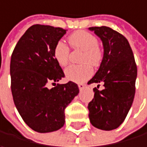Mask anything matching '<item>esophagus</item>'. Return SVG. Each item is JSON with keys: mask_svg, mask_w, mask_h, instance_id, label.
Returning a JSON list of instances; mask_svg holds the SVG:
<instances>
[{"mask_svg": "<svg viewBox=\"0 0 147 147\" xmlns=\"http://www.w3.org/2000/svg\"><path fill=\"white\" fill-rule=\"evenodd\" d=\"M78 86H79V88H80V90H82V89H84L86 86V84H82V83H80L79 85H78Z\"/></svg>", "mask_w": 147, "mask_h": 147, "instance_id": "obj_1", "label": "esophagus"}]
</instances>
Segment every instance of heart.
<instances>
[{
  "instance_id": "obj_1",
  "label": "heart",
  "mask_w": 147,
  "mask_h": 147,
  "mask_svg": "<svg viewBox=\"0 0 147 147\" xmlns=\"http://www.w3.org/2000/svg\"><path fill=\"white\" fill-rule=\"evenodd\" d=\"M70 47L74 49L83 50L80 61L82 64L71 65L65 70L66 77L74 82H83L92 74V67H98L101 63L104 52L98 45L96 36L86 31H77L67 37ZM69 48L61 41L58 42L53 49V55L61 67H65L69 60Z\"/></svg>"
}]
</instances>
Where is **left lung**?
Returning <instances> with one entry per match:
<instances>
[{
	"label": "left lung",
	"mask_w": 147,
	"mask_h": 147,
	"mask_svg": "<svg viewBox=\"0 0 147 147\" xmlns=\"http://www.w3.org/2000/svg\"><path fill=\"white\" fill-rule=\"evenodd\" d=\"M100 37L104 57L99 69L88 84L103 83L104 89L95 87L94 98L88 104L92 126L110 131L125 120L135 94L137 66L127 38L110 27H90Z\"/></svg>",
	"instance_id": "8db88e82"
}]
</instances>
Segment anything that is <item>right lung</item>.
<instances>
[{
  "label": "right lung",
  "mask_w": 147,
  "mask_h": 147,
  "mask_svg": "<svg viewBox=\"0 0 147 147\" xmlns=\"http://www.w3.org/2000/svg\"><path fill=\"white\" fill-rule=\"evenodd\" d=\"M67 30L32 26L17 42L10 62L11 91L24 121L34 131L49 133L65 123V109L78 95L73 81L55 84L65 74L53 55L55 45ZM49 83L56 86L47 87Z\"/></svg>",
  "instance_id": "right-lung-1"
}]
</instances>
